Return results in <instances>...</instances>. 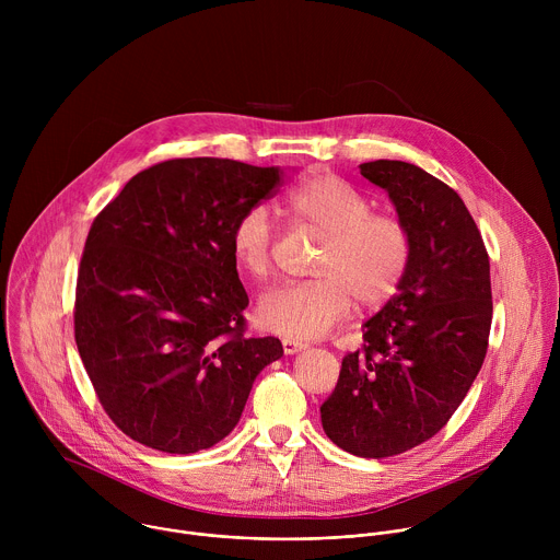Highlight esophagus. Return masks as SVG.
Listing matches in <instances>:
<instances>
[{"mask_svg": "<svg viewBox=\"0 0 560 560\" xmlns=\"http://www.w3.org/2000/svg\"><path fill=\"white\" fill-rule=\"evenodd\" d=\"M281 346H283V352H285V354H296V352H301V350L307 348V343L294 341V339H283Z\"/></svg>", "mask_w": 560, "mask_h": 560, "instance_id": "1", "label": "esophagus"}]
</instances>
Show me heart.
Returning <instances> with one entry per match:
<instances>
[{
    "label": "heart",
    "mask_w": 560,
    "mask_h": 560,
    "mask_svg": "<svg viewBox=\"0 0 560 560\" xmlns=\"http://www.w3.org/2000/svg\"><path fill=\"white\" fill-rule=\"evenodd\" d=\"M285 210L301 228L326 236L314 261L318 279L277 288L261 296L257 322L285 339L326 335L350 314L385 305L404 283L412 259L406 221L372 212L370 197L337 175L322 173L290 190ZM277 228L264 206L248 208L232 228V257L246 277L264 281L275 264Z\"/></svg>",
    "instance_id": "obj_1"
}]
</instances>
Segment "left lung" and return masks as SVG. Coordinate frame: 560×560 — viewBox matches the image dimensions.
<instances>
[{
  "label": "left lung",
  "mask_w": 560,
  "mask_h": 560,
  "mask_svg": "<svg viewBox=\"0 0 560 560\" xmlns=\"http://www.w3.org/2000/svg\"><path fill=\"white\" fill-rule=\"evenodd\" d=\"M412 234L398 292L363 326L322 406L328 439L363 458L404 454L441 432L481 370L492 328L490 257L463 199L406 162L361 164Z\"/></svg>",
  "instance_id": "left-lung-1"
}]
</instances>
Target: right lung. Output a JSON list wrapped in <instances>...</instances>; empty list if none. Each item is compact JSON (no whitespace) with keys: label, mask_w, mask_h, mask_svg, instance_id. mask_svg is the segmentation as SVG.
<instances>
[{"label":"right lung","mask_w":560,"mask_h":560,"mask_svg":"<svg viewBox=\"0 0 560 560\" xmlns=\"http://www.w3.org/2000/svg\"><path fill=\"white\" fill-rule=\"evenodd\" d=\"M281 186L277 168L168 159L95 217L74 290V341L102 408L132 441L168 454L232 432L257 374L283 354L248 337L234 221Z\"/></svg>","instance_id":"add662e5"}]
</instances>
